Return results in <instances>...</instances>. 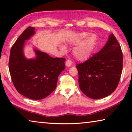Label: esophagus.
Segmentation results:
<instances>
[{
	"label": "esophagus",
	"instance_id": "1",
	"mask_svg": "<svg viewBox=\"0 0 132 132\" xmlns=\"http://www.w3.org/2000/svg\"><path fill=\"white\" fill-rule=\"evenodd\" d=\"M72 64V62L70 61V60H67L66 62V65L68 67H70Z\"/></svg>",
	"mask_w": 132,
	"mask_h": 132
}]
</instances>
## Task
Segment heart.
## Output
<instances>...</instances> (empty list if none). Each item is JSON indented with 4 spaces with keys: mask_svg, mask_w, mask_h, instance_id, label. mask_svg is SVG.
<instances>
[{
    "mask_svg": "<svg viewBox=\"0 0 132 132\" xmlns=\"http://www.w3.org/2000/svg\"><path fill=\"white\" fill-rule=\"evenodd\" d=\"M89 35L88 33L81 32L76 35L69 41L71 45H78L74 48L73 53L75 57L77 60L84 61L87 60L91 55L93 49L94 48L96 42V37L94 35L87 37ZM61 49L63 51L66 50V47L64 45L61 46Z\"/></svg>",
    "mask_w": 132,
    "mask_h": 132,
    "instance_id": "b5f03b06",
    "label": "heart"
}]
</instances>
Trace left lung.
Returning a JSON list of instances; mask_svg holds the SVG:
<instances>
[{
    "mask_svg": "<svg viewBox=\"0 0 132 132\" xmlns=\"http://www.w3.org/2000/svg\"><path fill=\"white\" fill-rule=\"evenodd\" d=\"M80 90L88 97L100 99L115 90L119 84L123 68V54L114 35L99 52L76 66Z\"/></svg>",
    "mask_w": 132,
    "mask_h": 132,
    "instance_id": "left-lung-1",
    "label": "left lung"
}]
</instances>
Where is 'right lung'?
<instances>
[{
	"mask_svg": "<svg viewBox=\"0 0 132 132\" xmlns=\"http://www.w3.org/2000/svg\"><path fill=\"white\" fill-rule=\"evenodd\" d=\"M34 30V27H28L13 44L9 68L18 92L27 98L39 100L55 90L58 76L65 69L66 59L52 57L37 50H34L35 59H27L23 52L24 42L35 34Z\"/></svg>",
	"mask_w": 132,
	"mask_h": 132,
	"instance_id": "1",
	"label": "right lung"
}]
</instances>
